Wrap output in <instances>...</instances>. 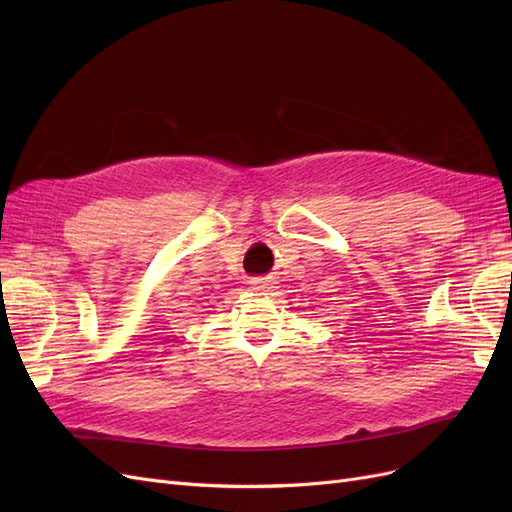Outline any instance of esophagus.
<instances>
[{"label":"esophagus","instance_id":"esophagus-1","mask_svg":"<svg viewBox=\"0 0 512 512\" xmlns=\"http://www.w3.org/2000/svg\"><path fill=\"white\" fill-rule=\"evenodd\" d=\"M252 286L260 288V290H269V288H273V282L269 280V277H254Z\"/></svg>","mask_w":512,"mask_h":512}]
</instances>
